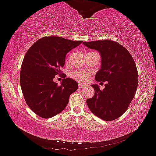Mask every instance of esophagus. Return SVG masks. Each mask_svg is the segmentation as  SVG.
Masks as SVG:
<instances>
[{"label":"esophagus","instance_id":"1","mask_svg":"<svg viewBox=\"0 0 156 156\" xmlns=\"http://www.w3.org/2000/svg\"><path fill=\"white\" fill-rule=\"evenodd\" d=\"M85 87V85H83V84H82V83H78V87H79V88H83V87Z\"/></svg>","mask_w":156,"mask_h":156}]
</instances>
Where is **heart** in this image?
<instances>
[{
	"label": "heart",
	"mask_w": 156,
	"mask_h": 156,
	"mask_svg": "<svg viewBox=\"0 0 156 156\" xmlns=\"http://www.w3.org/2000/svg\"><path fill=\"white\" fill-rule=\"evenodd\" d=\"M73 55V53H69L67 55V60L69 61L71 58V56ZM91 75V73L89 71L87 70H82V69H77L75 71L72 72L70 76L73 78V79L76 80V81L79 82H86L88 80V78H90V76Z\"/></svg>",
	"instance_id": "1"
}]
</instances>
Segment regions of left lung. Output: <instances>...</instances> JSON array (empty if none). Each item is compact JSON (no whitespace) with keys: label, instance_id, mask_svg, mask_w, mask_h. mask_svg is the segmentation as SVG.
I'll return each instance as SVG.
<instances>
[{"label":"left lung","instance_id":"8db88e82","mask_svg":"<svg viewBox=\"0 0 156 156\" xmlns=\"http://www.w3.org/2000/svg\"><path fill=\"white\" fill-rule=\"evenodd\" d=\"M83 45L95 49L101 55V69L95 81L107 82L101 90L92 84L94 96L87 100L91 112L97 117L110 121L121 117L129 107L138 87V70L129 51L112 40L83 42Z\"/></svg>","mask_w":156,"mask_h":156}]
</instances>
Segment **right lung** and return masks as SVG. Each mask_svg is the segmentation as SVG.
I'll return each mask as SVG.
<instances>
[{
  "label": "right lung",
  "instance_id": "obj_1",
  "mask_svg": "<svg viewBox=\"0 0 156 156\" xmlns=\"http://www.w3.org/2000/svg\"><path fill=\"white\" fill-rule=\"evenodd\" d=\"M82 42L44 37L26 53L20 68V87L26 103L39 117L49 119L62 112L70 95L78 90V83L65 78L61 68L64 66L66 53ZM56 74L64 78L61 85L53 81Z\"/></svg>",
  "mask_w": 156,
  "mask_h": 156
}]
</instances>
